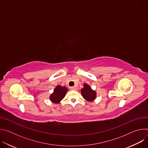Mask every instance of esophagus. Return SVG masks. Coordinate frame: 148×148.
Wrapping results in <instances>:
<instances>
[{
    "label": "esophagus",
    "mask_w": 148,
    "mask_h": 148,
    "mask_svg": "<svg viewBox=\"0 0 148 148\" xmlns=\"http://www.w3.org/2000/svg\"><path fill=\"white\" fill-rule=\"evenodd\" d=\"M70 90H76V87H70Z\"/></svg>",
    "instance_id": "34e87169"
}]
</instances>
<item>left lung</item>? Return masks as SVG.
I'll list each match as a JSON object with an SVG mask.
<instances>
[{"label":"left lung","instance_id":"8db88e82","mask_svg":"<svg viewBox=\"0 0 148 148\" xmlns=\"http://www.w3.org/2000/svg\"><path fill=\"white\" fill-rule=\"evenodd\" d=\"M84 87L81 90V94L84 98L88 102L94 101L97 96V92L93 90L88 84L85 83L83 85Z\"/></svg>","mask_w":148,"mask_h":148}]
</instances>
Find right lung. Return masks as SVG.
Segmentation results:
<instances>
[{
  "mask_svg": "<svg viewBox=\"0 0 148 148\" xmlns=\"http://www.w3.org/2000/svg\"><path fill=\"white\" fill-rule=\"evenodd\" d=\"M68 89L65 86H57L50 95V100L54 103H58L66 95Z\"/></svg>",
  "mask_w": 148,
  "mask_h": 148,
  "instance_id": "add662e5",
  "label": "right lung"
}]
</instances>
